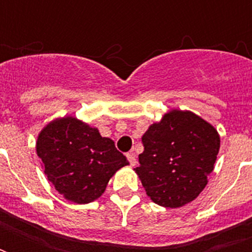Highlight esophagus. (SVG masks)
<instances>
[{"label":"esophagus","instance_id":"obj_1","mask_svg":"<svg viewBox=\"0 0 252 252\" xmlns=\"http://www.w3.org/2000/svg\"><path fill=\"white\" fill-rule=\"evenodd\" d=\"M126 158H128V162L130 163V166H136L137 161H136V157H134L133 153H128L126 154Z\"/></svg>","mask_w":252,"mask_h":252}]
</instances>
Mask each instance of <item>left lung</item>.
<instances>
[{"label":"left lung","instance_id":"1","mask_svg":"<svg viewBox=\"0 0 252 252\" xmlns=\"http://www.w3.org/2000/svg\"><path fill=\"white\" fill-rule=\"evenodd\" d=\"M144 152L134 171L154 203L179 208L208 183L220 150L215 126L191 111L171 110L142 136Z\"/></svg>","mask_w":252,"mask_h":252}]
</instances>
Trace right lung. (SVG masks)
I'll return each instance as SVG.
<instances>
[{
	"mask_svg": "<svg viewBox=\"0 0 252 252\" xmlns=\"http://www.w3.org/2000/svg\"><path fill=\"white\" fill-rule=\"evenodd\" d=\"M36 153L55 189L77 204L100 197L115 172L128 165L111 138L72 116L55 119L40 130Z\"/></svg>",
	"mask_w": 252,
	"mask_h": 252,
	"instance_id": "1",
	"label": "right lung"
}]
</instances>
